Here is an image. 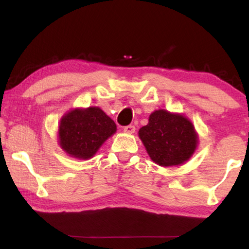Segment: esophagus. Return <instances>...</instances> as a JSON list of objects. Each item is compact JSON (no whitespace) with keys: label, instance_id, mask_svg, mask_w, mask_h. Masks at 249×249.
Instances as JSON below:
<instances>
[{"label":"esophagus","instance_id":"1","mask_svg":"<svg viewBox=\"0 0 249 249\" xmlns=\"http://www.w3.org/2000/svg\"><path fill=\"white\" fill-rule=\"evenodd\" d=\"M124 132L127 134H133L135 132V126L134 125H127L124 127Z\"/></svg>","mask_w":249,"mask_h":249}]
</instances>
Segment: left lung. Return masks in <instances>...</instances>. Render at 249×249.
I'll use <instances>...</instances> for the list:
<instances>
[{
  "label": "left lung",
  "mask_w": 249,
  "mask_h": 249,
  "mask_svg": "<svg viewBox=\"0 0 249 249\" xmlns=\"http://www.w3.org/2000/svg\"><path fill=\"white\" fill-rule=\"evenodd\" d=\"M138 134L149 157L159 166L183 163L196 148L197 137L191 122L165 109L151 113L149 123Z\"/></svg>",
  "instance_id": "obj_1"
}]
</instances>
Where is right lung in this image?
Here are the masks:
<instances>
[{
    "label": "right lung",
    "mask_w": 249,
    "mask_h": 249,
    "mask_svg": "<svg viewBox=\"0 0 249 249\" xmlns=\"http://www.w3.org/2000/svg\"><path fill=\"white\" fill-rule=\"evenodd\" d=\"M116 132L114 121L99 107L73 109L62 117L59 141L66 153L79 159L91 158Z\"/></svg>",
    "instance_id": "right-lung-1"
}]
</instances>
